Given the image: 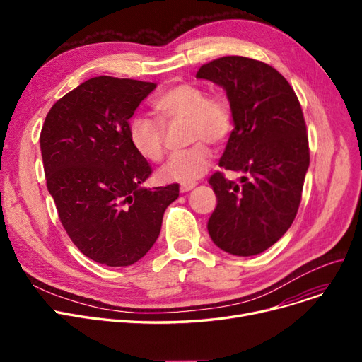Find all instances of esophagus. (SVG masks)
Instances as JSON below:
<instances>
[{"mask_svg":"<svg viewBox=\"0 0 362 362\" xmlns=\"http://www.w3.org/2000/svg\"><path fill=\"white\" fill-rule=\"evenodd\" d=\"M197 185H198L197 182H186V183H182V185H180V192H189V191H192V189H194Z\"/></svg>","mask_w":362,"mask_h":362,"instance_id":"obj_1","label":"esophagus"}]
</instances>
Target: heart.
Instances as JSON below:
<instances>
[{
  "label": "heart",
  "mask_w": 362,
  "mask_h": 362,
  "mask_svg": "<svg viewBox=\"0 0 362 362\" xmlns=\"http://www.w3.org/2000/svg\"><path fill=\"white\" fill-rule=\"evenodd\" d=\"M156 119L136 116L129 123V139L138 154L149 161L164 158L163 124L186 119L189 141H198L191 148L176 152L160 170L165 182H192L210 167L211 149L204 141L221 144L229 136L233 124L232 107L221 95H208L197 83H179L163 90L152 101Z\"/></svg>",
  "instance_id": "1"
}]
</instances>
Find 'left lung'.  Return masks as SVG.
I'll use <instances>...</instances> for the list:
<instances>
[{
    "label": "left lung",
    "instance_id": "obj_1",
    "mask_svg": "<svg viewBox=\"0 0 362 362\" xmlns=\"http://www.w3.org/2000/svg\"><path fill=\"white\" fill-rule=\"evenodd\" d=\"M197 78L226 90L235 129L218 165L243 173L240 185L220 171L208 180L217 197L208 233L224 252L261 254L288 232L299 208L310 165L300 104L276 69L246 57L213 60Z\"/></svg>",
    "mask_w": 362,
    "mask_h": 362
}]
</instances>
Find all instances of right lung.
Listing matches in <instances>:
<instances>
[{"instance_id": "obj_1", "label": "right lung", "mask_w": 362, "mask_h": 362, "mask_svg": "<svg viewBox=\"0 0 362 362\" xmlns=\"http://www.w3.org/2000/svg\"><path fill=\"white\" fill-rule=\"evenodd\" d=\"M156 83L110 76L66 93L47 114V187L71 242L110 267L139 261L156 243L179 185L145 187L151 167L129 139V119Z\"/></svg>"}]
</instances>
